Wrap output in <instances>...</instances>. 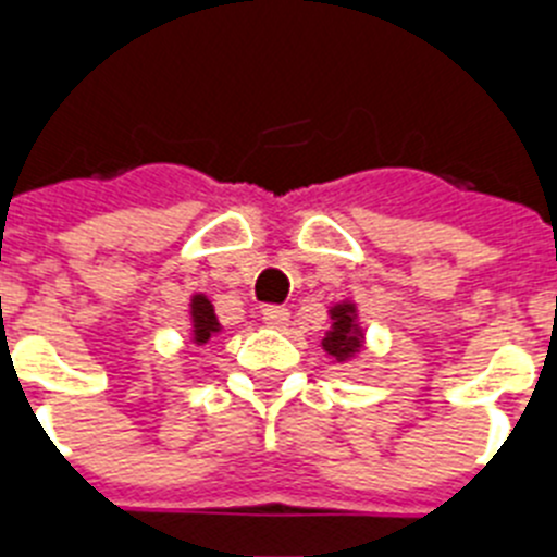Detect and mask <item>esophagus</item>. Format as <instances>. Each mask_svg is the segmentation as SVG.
<instances>
[{
	"label": "esophagus",
	"mask_w": 557,
	"mask_h": 557,
	"mask_svg": "<svg viewBox=\"0 0 557 557\" xmlns=\"http://www.w3.org/2000/svg\"><path fill=\"white\" fill-rule=\"evenodd\" d=\"M262 321L264 326L278 329V332H282V329L289 326V312L284 307H268L262 309Z\"/></svg>",
	"instance_id": "esophagus-1"
}]
</instances>
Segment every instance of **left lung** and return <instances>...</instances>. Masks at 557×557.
Masks as SVG:
<instances>
[{"mask_svg": "<svg viewBox=\"0 0 557 557\" xmlns=\"http://www.w3.org/2000/svg\"><path fill=\"white\" fill-rule=\"evenodd\" d=\"M332 326H329L326 337L321 339L323 351L334 359V362H351L359 357V351L366 348V329L359 326L357 318V304L339 301L329 309Z\"/></svg>", "mask_w": 557, "mask_h": 557, "instance_id": "left-lung-1", "label": "left lung"}]
</instances>
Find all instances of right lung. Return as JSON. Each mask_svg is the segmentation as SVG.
<instances>
[{
  "label": "right lung",
  "mask_w": 557,
  "mask_h": 557,
  "mask_svg": "<svg viewBox=\"0 0 557 557\" xmlns=\"http://www.w3.org/2000/svg\"><path fill=\"white\" fill-rule=\"evenodd\" d=\"M189 321H191V343H195V346H206L211 337H218V334L223 332L218 314H214V304H211L203 293L191 295Z\"/></svg>",
  "instance_id": "add662e5"
}]
</instances>
